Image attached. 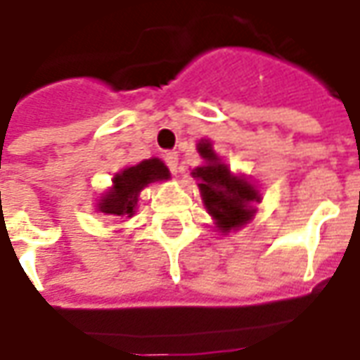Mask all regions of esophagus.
Wrapping results in <instances>:
<instances>
[{"label": "esophagus", "instance_id": "34e87169", "mask_svg": "<svg viewBox=\"0 0 360 360\" xmlns=\"http://www.w3.org/2000/svg\"><path fill=\"white\" fill-rule=\"evenodd\" d=\"M165 163L169 165V169H172L173 175H177V165H179V154H177V152H169V154H165Z\"/></svg>", "mask_w": 360, "mask_h": 360}]
</instances>
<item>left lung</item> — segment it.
I'll use <instances>...</instances> for the list:
<instances>
[{"label":"left lung","instance_id":"obj_1","mask_svg":"<svg viewBox=\"0 0 360 360\" xmlns=\"http://www.w3.org/2000/svg\"><path fill=\"white\" fill-rule=\"evenodd\" d=\"M197 150L205 163L195 167L191 175L198 181L202 205L212 216L214 228L224 236L245 228L255 218L257 205L263 200L257 185L245 175L232 173L230 165L214 152L210 140H200Z\"/></svg>","mask_w":360,"mask_h":360}]
</instances>
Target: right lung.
I'll list each match as a JSON object with an SVG mask.
<instances>
[{
  "label": "right lung",
  "mask_w": 360,
  "mask_h": 360,
  "mask_svg": "<svg viewBox=\"0 0 360 360\" xmlns=\"http://www.w3.org/2000/svg\"><path fill=\"white\" fill-rule=\"evenodd\" d=\"M172 173L160 158H150L136 165L122 167L112 175V185L103 193L95 210L109 216L112 220L132 218L136 214L140 193L152 183L167 181Z\"/></svg>",
  "instance_id": "right-lung-1"
}]
</instances>
